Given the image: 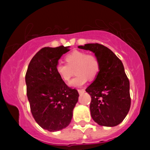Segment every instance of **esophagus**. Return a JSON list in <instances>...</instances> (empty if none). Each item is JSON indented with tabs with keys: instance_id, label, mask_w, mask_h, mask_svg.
Returning <instances> with one entry per match:
<instances>
[{
	"instance_id": "obj_1",
	"label": "esophagus",
	"mask_w": 150,
	"mask_h": 150,
	"mask_svg": "<svg viewBox=\"0 0 150 150\" xmlns=\"http://www.w3.org/2000/svg\"><path fill=\"white\" fill-rule=\"evenodd\" d=\"M78 93H84V92H85V90H84V89H78Z\"/></svg>"
}]
</instances>
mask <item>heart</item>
Listing matches in <instances>:
<instances>
[{"label": "heart", "instance_id": "obj_1", "mask_svg": "<svg viewBox=\"0 0 150 150\" xmlns=\"http://www.w3.org/2000/svg\"><path fill=\"white\" fill-rule=\"evenodd\" d=\"M66 64L59 62L55 67L56 73L64 82H69L75 69L76 76L69 83L74 87L82 86L88 78L93 80L100 71V62L97 57L81 51H72L65 56Z\"/></svg>", "mask_w": 150, "mask_h": 150}]
</instances>
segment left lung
Returning <instances> with one entry per match:
<instances>
[{"label": "left lung", "mask_w": 150, "mask_h": 150, "mask_svg": "<svg viewBox=\"0 0 150 150\" xmlns=\"http://www.w3.org/2000/svg\"><path fill=\"white\" fill-rule=\"evenodd\" d=\"M79 48L95 54L100 62V71L87 88L90 94L91 115L102 126L117 125L124 120L131 107L129 80L121 60L107 47L88 43Z\"/></svg>", "instance_id": "left-lung-1"}]
</instances>
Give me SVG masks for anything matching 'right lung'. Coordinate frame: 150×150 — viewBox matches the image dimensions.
I'll list each match as a JSON object with an SVG mask.
<instances>
[{"label":"right lung","instance_id":"add662e5","mask_svg":"<svg viewBox=\"0 0 150 150\" xmlns=\"http://www.w3.org/2000/svg\"><path fill=\"white\" fill-rule=\"evenodd\" d=\"M69 46L45 47L36 53L28 65L25 82L30 111L43 129L57 131L66 128L78 101L76 89L67 86L57 75L58 60Z\"/></svg>","mask_w":150,"mask_h":150}]
</instances>
